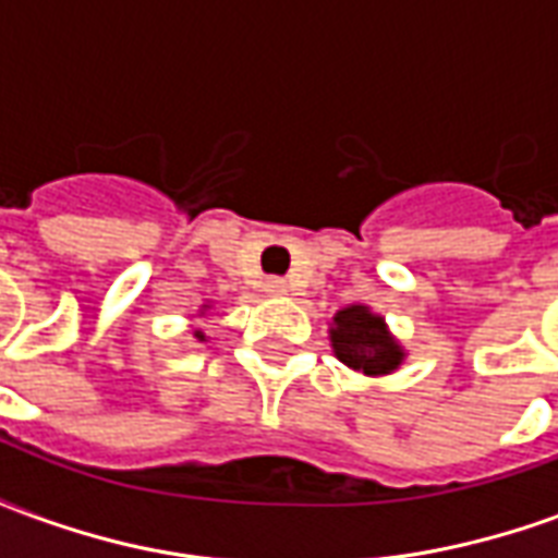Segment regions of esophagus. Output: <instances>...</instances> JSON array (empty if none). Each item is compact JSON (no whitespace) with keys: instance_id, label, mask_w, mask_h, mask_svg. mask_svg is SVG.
I'll list each match as a JSON object with an SVG mask.
<instances>
[{"instance_id":"esophagus-1","label":"esophagus","mask_w":558,"mask_h":558,"mask_svg":"<svg viewBox=\"0 0 558 558\" xmlns=\"http://www.w3.org/2000/svg\"><path fill=\"white\" fill-rule=\"evenodd\" d=\"M287 280L283 278H266L263 280V292H268V295H287Z\"/></svg>"}]
</instances>
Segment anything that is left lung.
Listing matches in <instances>:
<instances>
[{
	"mask_svg": "<svg viewBox=\"0 0 558 558\" xmlns=\"http://www.w3.org/2000/svg\"><path fill=\"white\" fill-rule=\"evenodd\" d=\"M331 347L340 362L364 374H388L403 359L395 338H388L386 323L362 304H352L335 316Z\"/></svg>",
	"mask_w": 558,
	"mask_h": 558,
	"instance_id": "1",
	"label": "left lung"
}]
</instances>
